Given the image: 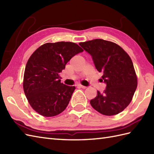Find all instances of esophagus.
<instances>
[{"instance_id":"34e87169","label":"esophagus","mask_w":154,"mask_h":154,"mask_svg":"<svg viewBox=\"0 0 154 154\" xmlns=\"http://www.w3.org/2000/svg\"><path fill=\"white\" fill-rule=\"evenodd\" d=\"M77 86V87L83 88V89H86V87L85 86H83V85H81V84H78Z\"/></svg>"}]
</instances>
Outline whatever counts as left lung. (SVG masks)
Instances as JSON below:
<instances>
[{"instance_id": "1", "label": "left lung", "mask_w": 154, "mask_h": 154, "mask_svg": "<svg viewBox=\"0 0 154 154\" xmlns=\"http://www.w3.org/2000/svg\"><path fill=\"white\" fill-rule=\"evenodd\" d=\"M79 45L92 56L98 71L106 84L103 93L97 91L91 100L94 109L106 116H113L124 110L132 100L138 79L131 58L114 42L95 39Z\"/></svg>"}]
</instances>
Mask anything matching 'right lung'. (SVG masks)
<instances>
[{
  "label": "right lung",
  "instance_id": "1",
  "mask_svg": "<svg viewBox=\"0 0 154 154\" xmlns=\"http://www.w3.org/2000/svg\"><path fill=\"white\" fill-rule=\"evenodd\" d=\"M82 51L73 42H60L44 44L32 54L25 67L23 89L35 112L51 117L66 109L75 87L61 83L60 73L74 55Z\"/></svg>",
  "mask_w": 154,
  "mask_h": 154
}]
</instances>
